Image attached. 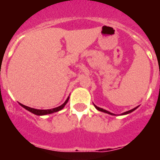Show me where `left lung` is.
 I'll return each instance as SVG.
<instances>
[{
	"label": "left lung",
	"instance_id": "1",
	"mask_svg": "<svg viewBox=\"0 0 160 160\" xmlns=\"http://www.w3.org/2000/svg\"><path fill=\"white\" fill-rule=\"evenodd\" d=\"M95 108H96V109H98V110H100V111H101V112H104V113H106V114H111V115H115V114H113V113H110V112L107 111V110H105V109H102V108H100V107L96 106V105H95ZM137 108H138V107H136V108H134V109H130V110H129V111L124 112V113H123V114H122V115H124V114H129V113H131V112H133V111H134V110H135V109H136Z\"/></svg>",
	"mask_w": 160,
	"mask_h": 160
}]
</instances>
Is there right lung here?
Here are the masks:
<instances>
[{
	"instance_id": "obj_1",
	"label": "right lung",
	"mask_w": 160,
	"mask_h": 160,
	"mask_svg": "<svg viewBox=\"0 0 160 160\" xmlns=\"http://www.w3.org/2000/svg\"><path fill=\"white\" fill-rule=\"evenodd\" d=\"M69 98L70 97L67 98V100H65V103H64L63 105H61L60 106L56 107V108H54V109H34V108H31V107L26 106V105H22V104H20V105L23 107V108L27 109L28 111L31 112V113H33V114H36V115H46V114H52V113H55V112H57L59 111V110H60V109H62L63 108L65 107V105L67 104L68 100H69Z\"/></svg>"
}]
</instances>
